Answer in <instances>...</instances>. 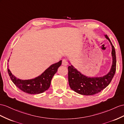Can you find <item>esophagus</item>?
Returning a JSON list of instances; mask_svg holds the SVG:
<instances>
[{
    "label": "esophagus",
    "mask_w": 124,
    "mask_h": 124,
    "mask_svg": "<svg viewBox=\"0 0 124 124\" xmlns=\"http://www.w3.org/2000/svg\"><path fill=\"white\" fill-rule=\"evenodd\" d=\"M62 65L64 66H67L68 65V61L66 59H63L62 60Z\"/></svg>",
    "instance_id": "1"
}]
</instances>
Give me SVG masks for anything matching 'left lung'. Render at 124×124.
<instances>
[{"instance_id": "8db88e82", "label": "left lung", "mask_w": 124, "mask_h": 124, "mask_svg": "<svg viewBox=\"0 0 124 124\" xmlns=\"http://www.w3.org/2000/svg\"><path fill=\"white\" fill-rule=\"evenodd\" d=\"M112 46L113 63L110 71L101 77L90 78L82 74L72 65L68 66V80L71 88L75 92L84 95H92L100 92L109 84L116 71V58L115 48L109 38L104 35ZM71 64V63H70Z\"/></svg>"}]
</instances>
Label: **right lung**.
<instances>
[{"mask_svg": "<svg viewBox=\"0 0 124 124\" xmlns=\"http://www.w3.org/2000/svg\"><path fill=\"white\" fill-rule=\"evenodd\" d=\"M61 64L62 60L50 66L38 77L30 80L17 78L11 73L8 68V72L12 82L21 91L28 94H38L44 92L50 87L52 78Z\"/></svg>", "mask_w": 124, "mask_h": 124, "instance_id": "obj_1", "label": "right lung"}]
</instances>
